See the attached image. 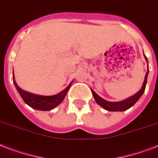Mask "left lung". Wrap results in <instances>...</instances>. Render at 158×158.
I'll return each mask as SVG.
<instances>
[{
    "mask_svg": "<svg viewBox=\"0 0 158 158\" xmlns=\"http://www.w3.org/2000/svg\"><path fill=\"white\" fill-rule=\"evenodd\" d=\"M144 55V54H143ZM145 60H147V57L145 56ZM148 71L146 73V75H145L144 81H143V86L141 88L139 91L136 93L135 95H133L130 98H128L123 100V101L120 102H108L105 99L102 98L101 97H99L98 94L95 93V92L91 89L92 94L94 95V98L95 99V101L98 105H100L102 107H103L106 110H109V111H123V110H126L127 109L130 108L131 106L135 105L139 99L140 98V97L142 96L143 94L144 93L145 88H146V84H147V79H148Z\"/></svg>",
    "mask_w": 158,
    "mask_h": 158,
    "instance_id": "8db88e82",
    "label": "left lung"
}]
</instances>
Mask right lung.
Here are the masks:
<instances>
[{
	"label": "right lung",
	"instance_id": "1",
	"mask_svg": "<svg viewBox=\"0 0 158 158\" xmlns=\"http://www.w3.org/2000/svg\"><path fill=\"white\" fill-rule=\"evenodd\" d=\"M13 81L15 85L17 91L19 92V94L21 96V98H23L24 102L26 104H28L32 108H33V109L40 110H51L54 109L60 103H61V102L65 98L67 92L69 91V88H70L72 84V83H70L63 91H61L58 94H56V95H53V96H41V95L31 94V93H28V92H26L23 89H21L17 85L16 82L15 81L14 72Z\"/></svg>",
	"mask_w": 158,
	"mask_h": 158
}]
</instances>
